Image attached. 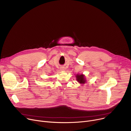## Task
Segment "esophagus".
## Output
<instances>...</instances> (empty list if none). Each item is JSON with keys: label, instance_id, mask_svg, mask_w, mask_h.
Listing matches in <instances>:
<instances>
[{"label": "esophagus", "instance_id": "34e87169", "mask_svg": "<svg viewBox=\"0 0 131 131\" xmlns=\"http://www.w3.org/2000/svg\"><path fill=\"white\" fill-rule=\"evenodd\" d=\"M60 70H61V71H65V67H61V68H60Z\"/></svg>", "mask_w": 131, "mask_h": 131}]
</instances>
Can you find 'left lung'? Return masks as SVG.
Masks as SVG:
<instances>
[{
	"mask_svg": "<svg viewBox=\"0 0 131 131\" xmlns=\"http://www.w3.org/2000/svg\"><path fill=\"white\" fill-rule=\"evenodd\" d=\"M75 77H76L77 81L79 82V83H80L81 84H84L86 83V80L85 79V75L84 74H77V75Z\"/></svg>",
	"mask_w": 131,
	"mask_h": 131,
	"instance_id": "1",
	"label": "left lung"
}]
</instances>
